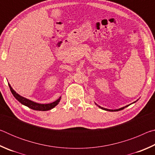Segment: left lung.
Instances as JSON below:
<instances>
[{
    "label": "left lung",
    "instance_id": "8db88e82",
    "mask_svg": "<svg viewBox=\"0 0 155 155\" xmlns=\"http://www.w3.org/2000/svg\"><path fill=\"white\" fill-rule=\"evenodd\" d=\"M136 102V101H135ZM135 102H134V103H135ZM97 106H98V107L99 108H101V109H103V110H105V111H120V110H122V109H124V108H126V107H127L128 106H129L130 104H128V105H127V106H125V107H122V108H120V109H105V108H103V107H101V106H99V105H98V104H97L96 103H95Z\"/></svg>",
    "mask_w": 155,
    "mask_h": 155
}]
</instances>
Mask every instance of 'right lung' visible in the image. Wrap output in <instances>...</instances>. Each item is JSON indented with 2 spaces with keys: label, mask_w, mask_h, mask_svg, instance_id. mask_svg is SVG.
Segmentation results:
<instances>
[{
  "label": "right lung",
  "mask_w": 155,
  "mask_h": 155,
  "mask_svg": "<svg viewBox=\"0 0 155 155\" xmlns=\"http://www.w3.org/2000/svg\"><path fill=\"white\" fill-rule=\"evenodd\" d=\"M9 84V87L10 88V90H11L12 93L14 96L15 98V99L18 100V101L20 102L21 104H24V105L28 107V108H30L31 109L33 110H36V111H48V110H51L52 109H53L54 107L57 106V104H59L60 100H61V97H59V98L55 101L53 103H48V104H40V103H35V102H33L31 100H28L27 98H25L22 96H20L18 94V93L15 92V91L13 90V88L11 87L10 84Z\"/></svg>",
  "instance_id": "1"
}]
</instances>
